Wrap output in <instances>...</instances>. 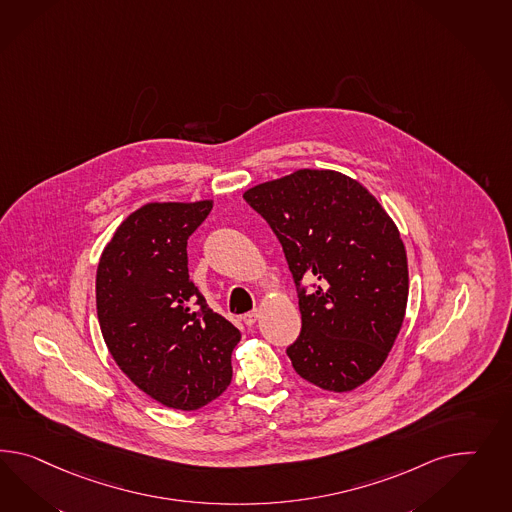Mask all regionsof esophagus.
I'll use <instances>...</instances> for the list:
<instances>
[{
  "mask_svg": "<svg viewBox=\"0 0 512 512\" xmlns=\"http://www.w3.org/2000/svg\"><path fill=\"white\" fill-rule=\"evenodd\" d=\"M257 318H259V309H253V311L246 313V315L242 317V320H244L246 326H253V324L257 322Z\"/></svg>",
  "mask_w": 512,
  "mask_h": 512,
  "instance_id": "esophagus-1",
  "label": "esophagus"
}]
</instances>
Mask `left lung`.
<instances>
[{
  "label": "left lung",
  "instance_id": "obj_1",
  "mask_svg": "<svg viewBox=\"0 0 512 512\" xmlns=\"http://www.w3.org/2000/svg\"><path fill=\"white\" fill-rule=\"evenodd\" d=\"M276 233L302 313L287 348L294 371L345 393L384 365L408 302V259L395 221L358 180L298 169L244 192ZM315 280L305 292L301 279Z\"/></svg>",
  "mask_w": 512,
  "mask_h": 512
}]
</instances>
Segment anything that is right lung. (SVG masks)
<instances>
[{
	"label": "right lung",
	"mask_w": 512,
	"mask_h": 512,
	"mask_svg": "<svg viewBox=\"0 0 512 512\" xmlns=\"http://www.w3.org/2000/svg\"><path fill=\"white\" fill-rule=\"evenodd\" d=\"M212 201L147 203L100 255L97 315L119 369L154 401L197 410L231 384L235 326L214 313L188 274V238Z\"/></svg>",
	"instance_id": "obj_1"
}]
</instances>
